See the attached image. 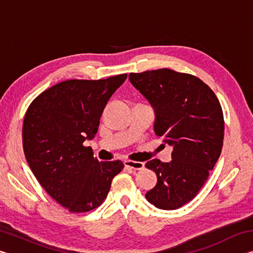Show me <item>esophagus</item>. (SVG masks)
I'll return each mask as SVG.
<instances>
[{"label":"esophagus","mask_w":253,"mask_h":253,"mask_svg":"<svg viewBox=\"0 0 253 253\" xmlns=\"http://www.w3.org/2000/svg\"><path fill=\"white\" fill-rule=\"evenodd\" d=\"M124 165L128 169H135V170H139L144 169V163L142 162H134V161H125L124 162Z\"/></svg>","instance_id":"esophagus-1"}]
</instances>
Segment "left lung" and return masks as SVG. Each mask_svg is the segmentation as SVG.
Masks as SVG:
<instances>
[{
  "label": "left lung",
  "mask_w": 253,
  "mask_h": 253,
  "mask_svg": "<svg viewBox=\"0 0 253 253\" xmlns=\"http://www.w3.org/2000/svg\"><path fill=\"white\" fill-rule=\"evenodd\" d=\"M130 84L155 114L154 131L173 147L172 161H148L157 183L146 193L149 203L176 210L195 198L223 145V113L208 84L192 75L169 69L130 74Z\"/></svg>",
  "instance_id": "obj_1"
}]
</instances>
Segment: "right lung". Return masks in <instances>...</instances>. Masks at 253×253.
<instances>
[{
  "instance_id": "1",
  "label": "right lung",
  "mask_w": 253,
  "mask_h": 253,
  "mask_svg": "<svg viewBox=\"0 0 253 253\" xmlns=\"http://www.w3.org/2000/svg\"><path fill=\"white\" fill-rule=\"evenodd\" d=\"M67 80L34 99L23 122V149L42 187L70 212H88L107 198L121 161L99 162L84 140L97 134L107 102L126 80Z\"/></svg>"
}]
</instances>
